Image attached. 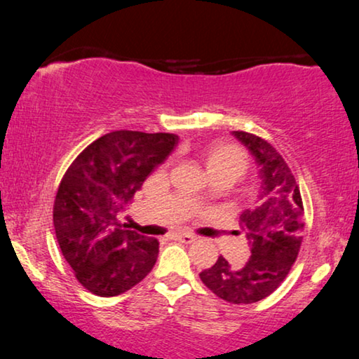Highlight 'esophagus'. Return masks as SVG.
Listing matches in <instances>:
<instances>
[{
    "label": "esophagus",
    "mask_w": 359,
    "mask_h": 359,
    "mask_svg": "<svg viewBox=\"0 0 359 359\" xmlns=\"http://www.w3.org/2000/svg\"><path fill=\"white\" fill-rule=\"evenodd\" d=\"M173 237H175V240H180V242H183V243H193L196 240L193 233H186V232L176 233V235H173Z\"/></svg>",
    "instance_id": "1"
}]
</instances>
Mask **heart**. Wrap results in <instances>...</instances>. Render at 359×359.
Masks as SVG:
<instances>
[{"label":"heart","mask_w":359,"mask_h":359,"mask_svg":"<svg viewBox=\"0 0 359 359\" xmlns=\"http://www.w3.org/2000/svg\"><path fill=\"white\" fill-rule=\"evenodd\" d=\"M203 163L208 170L210 178L215 183L233 184L248 173L250 161L245 151L232 144H214L203 150ZM208 198L205 191H201L194 196L196 201H204Z\"/></svg>","instance_id":"heart-1"}]
</instances>
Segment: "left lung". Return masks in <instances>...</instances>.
I'll return each mask as SVG.
<instances>
[{
  "label": "left lung",
  "instance_id": "obj_1",
  "mask_svg": "<svg viewBox=\"0 0 359 359\" xmlns=\"http://www.w3.org/2000/svg\"><path fill=\"white\" fill-rule=\"evenodd\" d=\"M259 165L262 201L240 215V230L252 253L243 264L219 257L214 266L199 274L215 296L232 304H253L268 297L291 271L302 245L304 204L292 171L278 150L262 137L235 130Z\"/></svg>",
  "mask_w": 359,
  "mask_h": 359
}]
</instances>
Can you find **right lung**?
<instances>
[{
    "mask_svg": "<svg viewBox=\"0 0 359 359\" xmlns=\"http://www.w3.org/2000/svg\"><path fill=\"white\" fill-rule=\"evenodd\" d=\"M176 142L178 135L165 132L114 130L68 166L53 203V227L63 258L86 291L119 296L155 266L158 240L124 229L117 212Z\"/></svg>",
    "mask_w": 359,
    "mask_h": 359,
    "instance_id": "right-lung-1",
    "label": "right lung"
}]
</instances>
